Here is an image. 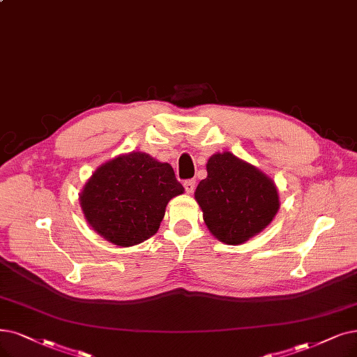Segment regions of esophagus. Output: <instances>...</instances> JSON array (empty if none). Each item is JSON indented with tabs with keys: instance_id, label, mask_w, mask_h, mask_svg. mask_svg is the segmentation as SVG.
Masks as SVG:
<instances>
[{
	"instance_id": "1",
	"label": "esophagus",
	"mask_w": 357,
	"mask_h": 357,
	"mask_svg": "<svg viewBox=\"0 0 357 357\" xmlns=\"http://www.w3.org/2000/svg\"><path fill=\"white\" fill-rule=\"evenodd\" d=\"M183 186H184V189H186L188 193H192V192L195 190V188H196V180H195V178L186 180V181L183 183Z\"/></svg>"
}]
</instances>
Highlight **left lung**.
<instances>
[{
	"mask_svg": "<svg viewBox=\"0 0 357 357\" xmlns=\"http://www.w3.org/2000/svg\"><path fill=\"white\" fill-rule=\"evenodd\" d=\"M195 199L208 230L225 245H241L261 233L280 208L275 183L231 152L212 155Z\"/></svg>",
	"mask_w": 357,
	"mask_h": 357,
	"instance_id": "left-lung-1",
	"label": "left lung"
}]
</instances>
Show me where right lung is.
I'll return each instance as SVG.
<instances>
[{"mask_svg": "<svg viewBox=\"0 0 357 357\" xmlns=\"http://www.w3.org/2000/svg\"><path fill=\"white\" fill-rule=\"evenodd\" d=\"M183 192L173 167L133 151L98 167L79 201L99 236L129 248L158 231L167 204Z\"/></svg>", "mask_w": 357, "mask_h": 357, "instance_id": "right-lung-1", "label": "right lung"}]
</instances>
